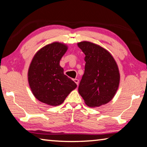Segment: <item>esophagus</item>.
<instances>
[{
	"instance_id": "34e87169",
	"label": "esophagus",
	"mask_w": 147,
	"mask_h": 147,
	"mask_svg": "<svg viewBox=\"0 0 147 147\" xmlns=\"http://www.w3.org/2000/svg\"><path fill=\"white\" fill-rule=\"evenodd\" d=\"M74 81L76 84H77V85H78V83H79V80H78V79H77V78H75V79H74Z\"/></svg>"
}]
</instances>
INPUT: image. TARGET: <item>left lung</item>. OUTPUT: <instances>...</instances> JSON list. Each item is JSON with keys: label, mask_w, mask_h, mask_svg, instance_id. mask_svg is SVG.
I'll use <instances>...</instances> for the list:
<instances>
[{"label": "left lung", "mask_w": 147, "mask_h": 147, "mask_svg": "<svg viewBox=\"0 0 147 147\" xmlns=\"http://www.w3.org/2000/svg\"><path fill=\"white\" fill-rule=\"evenodd\" d=\"M78 47L84 53V73L78 92L90 107H100L114 97L119 88L120 74L114 58L102 47L83 41Z\"/></svg>", "instance_id": "left-lung-1"}]
</instances>
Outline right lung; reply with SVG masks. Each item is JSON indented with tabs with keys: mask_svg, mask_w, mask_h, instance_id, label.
<instances>
[{
	"mask_svg": "<svg viewBox=\"0 0 147 147\" xmlns=\"http://www.w3.org/2000/svg\"><path fill=\"white\" fill-rule=\"evenodd\" d=\"M67 47L53 42L40 49L33 57L28 72V80L34 96L51 106L62 104L76 84L64 74L59 65Z\"/></svg>",
	"mask_w": 147,
	"mask_h": 147,
	"instance_id": "add662e5",
	"label": "right lung"
}]
</instances>
